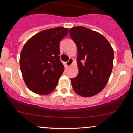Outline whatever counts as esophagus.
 <instances>
[{
	"label": "esophagus",
	"instance_id": "obj_1",
	"mask_svg": "<svg viewBox=\"0 0 133 133\" xmlns=\"http://www.w3.org/2000/svg\"><path fill=\"white\" fill-rule=\"evenodd\" d=\"M73 58H69V60H68V61L66 62L67 66H68V67L71 66V65L72 64H73Z\"/></svg>",
	"mask_w": 133,
	"mask_h": 133
}]
</instances>
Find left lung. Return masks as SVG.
Masks as SVG:
<instances>
[{"label":"left lung","instance_id":"1","mask_svg":"<svg viewBox=\"0 0 133 133\" xmlns=\"http://www.w3.org/2000/svg\"><path fill=\"white\" fill-rule=\"evenodd\" d=\"M69 33L77 47L79 70L71 79L72 87L82 97L95 96L105 88L111 74L113 49L102 35L85 27H73Z\"/></svg>","mask_w":133,"mask_h":133}]
</instances>
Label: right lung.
<instances>
[{
    "instance_id": "right-lung-1",
    "label": "right lung",
    "mask_w": 133,
    "mask_h": 133,
    "mask_svg": "<svg viewBox=\"0 0 133 133\" xmlns=\"http://www.w3.org/2000/svg\"><path fill=\"white\" fill-rule=\"evenodd\" d=\"M69 30L56 27L38 32L29 38L21 51L20 68L29 90L42 95H49L58 84L64 66L60 60L61 40Z\"/></svg>"
}]
</instances>
